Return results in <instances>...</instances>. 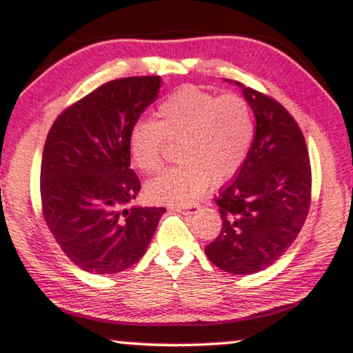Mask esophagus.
<instances>
[{"mask_svg": "<svg viewBox=\"0 0 353 353\" xmlns=\"http://www.w3.org/2000/svg\"><path fill=\"white\" fill-rule=\"evenodd\" d=\"M170 209H174V211H181L184 212V214H194L197 209H199V206H172Z\"/></svg>", "mask_w": 353, "mask_h": 353, "instance_id": "1", "label": "esophagus"}]
</instances>
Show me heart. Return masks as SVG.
<instances>
[{
    "label": "heart",
    "mask_w": 353,
    "mask_h": 353,
    "mask_svg": "<svg viewBox=\"0 0 353 353\" xmlns=\"http://www.w3.org/2000/svg\"><path fill=\"white\" fill-rule=\"evenodd\" d=\"M251 108L239 95H214L196 85L172 92L157 108V122L139 120L129 134L134 165L145 174L157 172L168 142L177 144L183 162L145 185L154 203L189 204L209 183L231 179L245 164L253 142Z\"/></svg>",
    "instance_id": "b5f03b06"
}]
</instances>
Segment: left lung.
<instances>
[{"label":"left lung","mask_w":353,"mask_h":353,"mask_svg":"<svg viewBox=\"0 0 353 353\" xmlns=\"http://www.w3.org/2000/svg\"><path fill=\"white\" fill-rule=\"evenodd\" d=\"M236 85L253 110L256 130L245 164L216 197L223 226L204 251L228 273L253 274L280 259L300 233L310 209L312 169L303 134L288 110Z\"/></svg>","instance_id":"1"}]
</instances>
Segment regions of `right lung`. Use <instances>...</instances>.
Listing matches in <instances>:
<instances>
[{
	"mask_svg": "<svg viewBox=\"0 0 353 353\" xmlns=\"http://www.w3.org/2000/svg\"><path fill=\"white\" fill-rule=\"evenodd\" d=\"M161 77L112 80L53 122L41 157L46 226L79 268H130L152 239L164 208L130 206L141 191L130 169L129 134L161 90Z\"/></svg>",
	"mask_w": 353,
	"mask_h": 353,
	"instance_id": "right-lung-1",
	"label": "right lung"
}]
</instances>
